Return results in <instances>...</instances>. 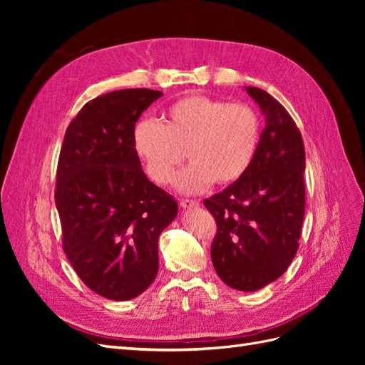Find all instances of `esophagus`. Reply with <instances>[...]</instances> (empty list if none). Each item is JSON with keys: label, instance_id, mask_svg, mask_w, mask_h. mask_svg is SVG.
Instances as JSON below:
<instances>
[{"label": "esophagus", "instance_id": "34e87169", "mask_svg": "<svg viewBox=\"0 0 365 365\" xmlns=\"http://www.w3.org/2000/svg\"><path fill=\"white\" fill-rule=\"evenodd\" d=\"M180 205H181L182 208H196L197 205H200V202L193 201V200H181V201H180Z\"/></svg>", "mask_w": 365, "mask_h": 365}]
</instances>
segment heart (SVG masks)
<instances>
[{"instance_id": "heart-1", "label": "heart", "mask_w": 365, "mask_h": 365, "mask_svg": "<svg viewBox=\"0 0 365 365\" xmlns=\"http://www.w3.org/2000/svg\"><path fill=\"white\" fill-rule=\"evenodd\" d=\"M259 118L247 105L205 96H187L172 103L157 120L138 121L132 146L146 175L168 184L184 158L192 161L175 178V189L195 195L215 181L230 184L251 165L259 145Z\"/></svg>"}]
</instances>
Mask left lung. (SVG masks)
<instances>
[{
  "label": "left lung",
  "instance_id": "1",
  "mask_svg": "<svg viewBox=\"0 0 365 365\" xmlns=\"http://www.w3.org/2000/svg\"><path fill=\"white\" fill-rule=\"evenodd\" d=\"M264 115L248 170L204 201L217 224L216 274L230 288L252 292L282 277L298 250L304 217V146L289 113L260 88L245 86Z\"/></svg>",
  "mask_w": 365,
  "mask_h": 365
}]
</instances>
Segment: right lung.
<instances>
[{
    "label": "right lung",
    "mask_w": 365,
    "mask_h": 365,
    "mask_svg": "<svg viewBox=\"0 0 365 365\" xmlns=\"http://www.w3.org/2000/svg\"><path fill=\"white\" fill-rule=\"evenodd\" d=\"M163 93L96 97L65 132L56 173L63 251L81 280L109 300L145 292L158 272V237L178 202L148 180L132 146L137 120Z\"/></svg>",
    "instance_id": "add662e5"
}]
</instances>
